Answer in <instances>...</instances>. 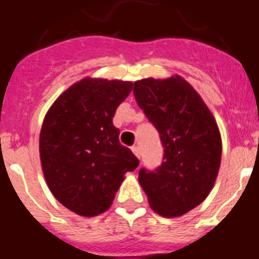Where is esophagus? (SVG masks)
<instances>
[{"instance_id": "esophagus-1", "label": "esophagus", "mask_w": 259, "mask_h": 259, "mask_svg": "<svg viewBox=\"0 0 259 259\" xmlns=\"http://www.w3.org/2000/svg\"><path fill=\"white\" fill-rule=\"evenodd\" d=\"M131 149L137 158H140V149H139V146H132Z\"/></svg>"}]
</instances>
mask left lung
<instances>
[{
  "label": "left lung",
  "instance_id": "1",
  "mask_svg": "<svg viewBox=\"0 0 259 259\" xmlns=\"http://www.w3.org/2000/svg\"><path fill=\"white\" fill-rule=\"evenodd\" d=\"M137 105L159 132L163 162L139 183L157 214L180 217L209 196L219 172L221 132L196 89L179 75L135 81Z\"/></svg>",
  "mask_w": 259,
  "mask_h": 259
}]
</instances>
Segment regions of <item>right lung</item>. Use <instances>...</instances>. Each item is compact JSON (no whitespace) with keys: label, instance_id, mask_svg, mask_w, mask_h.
<instances>
[{"label":"right lung","instance_id":"obj_1","mask_svg":"<svg viewBox=\"0 0 259 259\" xmlns=\"http://www.w3.org/2000/svg\"><path fill=\"white\" fill-rule=\"evenodd\" d=\"M134 83L84 77L48 110L40 132V159L47 184L65 207L81 217L106 211L124 180L139 166L119 143L115 110Z\"/></svg>","mask_w":259,"mask_h":259}]
</instances>
